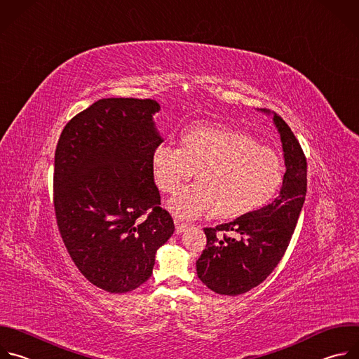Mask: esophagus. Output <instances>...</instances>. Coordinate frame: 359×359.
I'll return each instance as SVG.
<instances>
[{
    "label": "esophagus",
    "mask_w": 359,
    "mask_h": 359,
    "mask_svg": "<svg viewBox=\"0 0 359 359\" xmlns=\"http://www.w3.org/2000/svg\"><path fill=\"white\" fill-rule=\"evenodd\" d=\"M188 228V224L180 221V219H175V232L177 233H182L185 229Z\"/></svg>",
    "instance_id": "34e87169"
}]
</instances>
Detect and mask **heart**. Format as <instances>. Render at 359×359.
<instances>
[{
    "label": "heart",
    "mask_w": 359,
    "mask_h": 359,
    "mask_svg": "<svg viewBox=\"0 0 359 359\" xmlns=\"http://www.w3.org/2000/svg\"><path fill=\"white\" fill-rule=\"evenodd\" d=\"M182 147L158 146L153 168L158 188L177 192L198 170V182L184 188L168 203L181 218L210 212L215 218L232 219L266 205L284 181V163L270 147L250 135L226 127H189Z\"/></svg>",
    "instance_id": "1"
}]
</instances>
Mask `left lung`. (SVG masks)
<instances>
[{
  "label": "left lung",
  "instance_id": "left-lung-1",
  "mask_svg": "<svg viewBox=\"0 0 359 359\" xmlns=\"http://www.w3.org/2000/svg\"><path fill=\"white\" fill-rule=\"evenodd\" d=\"M273 121L285 164L278 196L232 222L203 229L206 246L196 260V273L218 294L239 296L266 280L292 241L306 199L307 158L287 123L277 113Z\"/></svg>",
  "mask_w": 359,
  "mask_h": 359
}]
</instances>
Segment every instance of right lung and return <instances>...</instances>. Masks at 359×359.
I'll use <instances>...</instances> for the list:
<instances>
[{"mask_svg": "<svg viewBox=\"0 0 359 359\" xmlns=\"http://www.w3.org/2000/svg\"><path fill=\"white\" fill-rule=\"evenodd\" d=\"M158 110L151 99L97 100L67 121L56 146L59 233L79 271L109 293L147 281L157 249L175 231L154 182Z\"/></svg>", "mask_w": 359, "mask_h": 359, "instance_id": "add662e5", "label": "right lung"}]
</instances>
